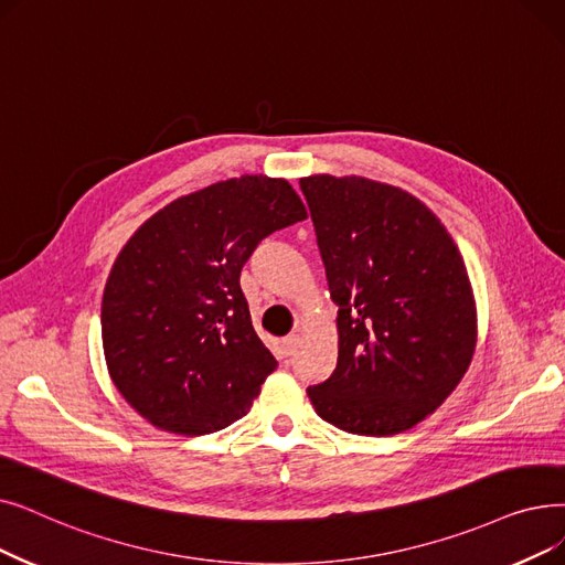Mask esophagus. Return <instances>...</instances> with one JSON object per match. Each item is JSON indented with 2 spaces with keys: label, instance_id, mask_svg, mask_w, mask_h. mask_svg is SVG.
Here are the masks:
<instances>
[{
  "label": "esophagus",
  "instance_id": "1",
  "mask_svg": "<svg viewBox=\"0 0 565 565\" xmlns=\"http://www.w3.org/2000/svg\"><path fill=\"white\" fill-rule=\"evenodd\" d=\"M300 334H288L284 341H281V349H284V355H292L298 351V347H300Z\"/></svg>",
  "mask_w": 565,
  "mask_h": 565
}]
</instances>
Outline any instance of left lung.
Returning a JSON list of instances; mask_svg holds the SVG:
<instances>
[{"instance_id":"left-lung-1","label":"left lung","mask_w":565,"mask_h":565,"mask_svg":"<svg viewBox=\"0 0 565 565\" xmlns=\"http://www.w3.org/2000/svg\"><path fill=\"white\" fill-rule=\"evenodd\" d=\"M300 189L339 307L337 370L307 395L349 434L406 431L452 395L476 353L463 258L440 218L399 186L309 175Z\"/></svg>"}]
</instances>
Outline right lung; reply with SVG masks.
I'll use <instances>...</instances> for the list:
<instances>
[{"mask_svg":"<svg viewBox=\"0 0 565 565\" xmlns=\"http://www.w3.org/2000/svg\"><path fill=\"white\" fill-rule=\"evenodd\" d=\"M302 218L286 180L242 175L168 203L121 247L104 288V355L147 423L201 436L249 413L277 360L239 273L263 237Z\"/></svg>","mask_w":565,"mask_h":565,"instance_id":"obj_1","label":"right lung"}]
</instances>
